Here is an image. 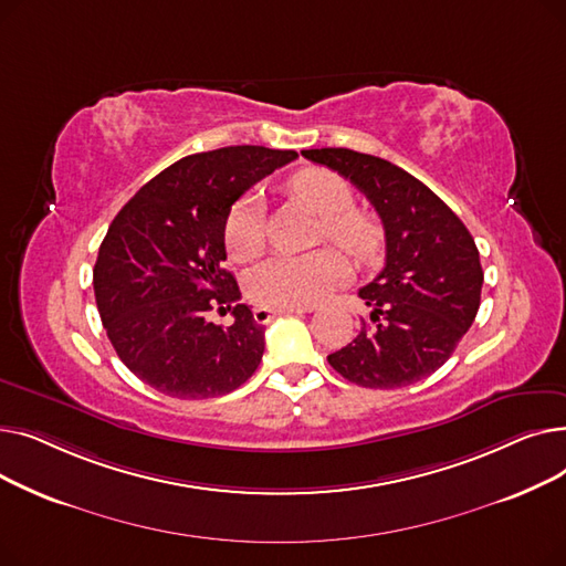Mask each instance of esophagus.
Instances as JSON below:
<instances>
[{
  "instance_id": "esophagus-1",
  "label": "esophagus",
  "mask_w": 566,
  "mask_h": 566,
  "mask_svg": "<svg viewBox=\"0 0 566 566\" xmlns=\"http://www.w3.org/2000/svg\"><path fill=\"white\" fill-rule=\"evenodd\" d=\"M295 312H310L307 307H282V310H271V307H254V321L256 323H271L277 316L284 314H295Z\"/></svg>"
}]
</instances>
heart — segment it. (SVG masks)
<instances>
[{
	"label": "heart",
	"mask_w": 566,
	"mask_h": 566,
	"mask_svg": "<svg viewBox=\"0 0 566 566\" xmlns=\"http://www.w3.org/2000/svg\"><path fill=\"white\" fill-rule=\"evenodd\" d=\"M291 192L323 220L321 241H331L358 261L380 248V227L367 213L355 211L353 190L331 169L310 167L291 178ZM224 243L235 261H252L265 245V222L259 197L238 199L224 222ZM350 277V265L337 250L312 254H275L259 263L248 277L250 298L261 307L314 305Z\"/></svg>",
	"instance_id": "b5f03b06"
}]
</instances>
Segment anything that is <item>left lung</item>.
Here are the masks:
<instances>
[{
	"instance_id": "8db88e82",
	"label": "left lung",
	"mask_w": 566,
	"mask_h": 566,
	"mask_svg": "<svg viewBox=\"0 0 566 566\" xmlns=\"http://www.w3.org/2000/svg\"><path fill=\"white\" fill-rule=\"evenodd\" d=\"M303 156L365 192L385 229L382 271L360 289L369 314L328 363L371 390L431 376L480 310L484 271L470 231L438 195L388 160L350 148H310Z\"/></svg>"
}]
</instances>
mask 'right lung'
Wrapping results in <instances>:
<instances>
[{
  "label": "right lung",
  "instance_id": "obj_1",
  "mask_svg": "<svg viewBox=\"0 0 566 566\" xmlns=\"http://www.w3.org/2000/svg\"><path fill=\"white\" fill-rule=\"evenodd\" d=\"M298 158L265 146H224L163 169L112 220L94 265L103 328L122 363L176 399L229 395L256 371L263 333L222 265L233 201ZM213 306L231 326L205 318Z\"/></svg>",
  "mask_w": 566,
  "mask_h": 566
}]
</instances>
